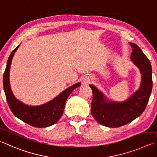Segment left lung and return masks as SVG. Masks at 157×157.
I'll use <instances>...</instances> for the list:
<instances>
[{
    "mask_svg": "<svg viewBox=\"0 0 157 157\" xmlns=\"http://www.w3.org/2000/svg\"><path fill=\"white\" fill-rule=\"evenodd\" d=\"M132 49L130 59L140 71L141 82L139 89L123 101H113L93 85L91 114L103 126L117 128L140 116L147 104L152 88V67L149 59L137 45L129 42Z\"/></svg>",
    "mask_w": 157,
    "mask_h": 157,
    "instance_id": "left-lung-1",
    "label": "left lung"
}]
</instances>
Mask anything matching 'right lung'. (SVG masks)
<instances>
[{"label":"right lung","instance_id":"1","mask_svg":"<svg viewBox=\"0 0 157 157\" xmlns=\"http://www.w3.org/2000/svg\"><path fill=\"white\" fill-rule=\"evenodd\" d=\"M18 45L8 58L3 75V88L6 99L11 112L16 117L31 126L36 128H46L56 124L62 115L66 101L71 92L81 85L80 82L67 88L55 98L39 106H29L18 100L11 91L10 82V72L11 60L18 49Z\"/></svg>","mask_w":157,"mask_h":157}]
</instances>
